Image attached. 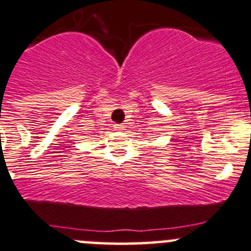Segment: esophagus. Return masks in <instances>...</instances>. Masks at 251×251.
Segmentation results:
<instances>
[{
	"label": "esophagus",
	"instance_id": "1",
	"mask_svg": "<svg viewBox=\"0 0 251 251\" xmlns=\"http://www.w3.org/2000/svg\"><path fill=\"white\" fill-rule=\"evenodd\" d=\"M113 128H114L115 131H123L124 130V125H119V124H115V125L113 126Z\"/></svg>",
	"mask_w": 251,
	"mask_h": 251
}]
</instances>
